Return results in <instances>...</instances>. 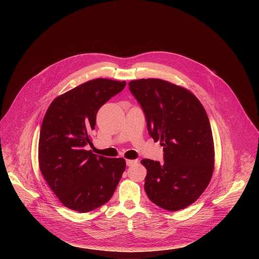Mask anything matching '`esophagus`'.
Returning a JSON list of instances; mask_svg holds the SVG:
<instances>
[{
    "mask_svg": "<svg viewBox=\"0 0 259 259\" xmlns=\"http://www.w3.org/2000/svg\"><path fill=\"white\" fill-rule=\"evenodd\" d=\"M137 160H126V164L127 166H133L135 164H137Z\"/></svg>",
    "mask_w": 259,
    "mask_h": 259,
    "instance_id": "1",
    "label": "esophagus"
}]
</instances>
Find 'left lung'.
<instances>
[{"mask_svg":"<svg viewBox=\"0 0 259 259\" xmlns=\"http://www.w3.org/2000/svg\"><path fill=\"white\" fill-rule=\"evenodd\" d=\"M140 104L147 130L160 140L164 163L144 159V190L159 207L177 211L193 204L206 190L214 169L210 122L199 99L189 90L160 79L129 83Z\"/></svg>","mask_w":259,"mask_h":259,"instance_id":"1","label":"left lung"}]
</instances>
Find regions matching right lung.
Instances as JSON below:
<instances>
[{
    "label": "right lung",
    "mask_w": 259,
    "mask_h": 259,
    "mask_svg": "<svg viewBox=\"0 0 259 259\" xmlns=\"http://www.w3.org/2000/svg\"><path fill=\"white\" fill-rule=\"evenodd\" d=\"M126 82L88 81L56 97L44 117L39 140L40 170L67 208L81 213L109 201L126 168L123 158L108 159L87 151L98 109L120 93Z\"/></svg>",
    "instance_id": "add662e5"
}]
</instances>
